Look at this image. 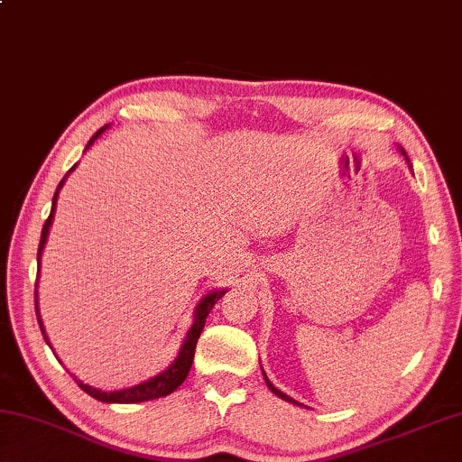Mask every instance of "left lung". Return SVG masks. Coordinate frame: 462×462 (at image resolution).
Returning <instances> with one entry per match:
<instances>
[{"mask_svg": "<svg viewBox=\"0 0 462 462\" xmlns=\"http://www.w3.org/2000/svg\"><path fill=\"white\" fill-rule=\"evenodd\" d=\"M401 152H402V150H401ZM402 156H405V160H407V162H409V158H407V153H405V152H402ZM263 376H265V383H267V386H269V391H271V393H273V394H277V397H280V399H283V401L296 402L294 399H291V397H288V394H283L282 391H277V389H275V386L269 383V378H267V374H265V372H263ZM296 405H300V402H296Z\"/></svg>", "mask_w": 462, "mask_h": 462, "instance_id": "obj_1", "label": "left lung"}]
</instances>
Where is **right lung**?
<instances>
[{
    "label": "right lung",
    "mask_w": 462,
    "mask_h": 462,
    "mask_svg": "<svg viewBox=\"0 0 462 462\" xmlns=\"http://www.w3.org/2000/svg\"><path fill=\"white\" fill-rule=\"evenodd\" d=\"M106 127H108V125L98 129L97 134L92 135V139H90V142H88V145H86V150L90 148L94 139H97ZM73 168H76V166H71L69 172L73 171ZM69 172H68V174H69ZM68 174H65V177H68ZM65 177L61 179L60 187H57V191H55V195H53V205H51V214H49V217H47L45 226H42L41 243H39V254H36V259H39V265H41V253H42V248H45L47 236H49V228H51V224H53L57 195H60V189L63 187ZM224 294H226V290H216V291H211V294L205 296L199 304H197L193 325H191V328H189V333H187V337H185V343H182V347H180V351H179L177 360H174L171 365H168V368H166L164 372H160V374L152 376L150 380H145V383H139V384H135V386H131V389H123V391L105 393V391H100V389H94V386H90V384H84L82 380H78V386H79V389H82L84 393L90 394V397H94L97 401H102V402H143V401H152V399L166 397V394L174 393L182 383H185L189 370H191V364H193V357H195V347H197V339H199V335H201L203 327H205V319H208L209 310L214 309L217 300L222 298ZM34 306H36V319H39L41 331H42V335H45V341L49 343V337H47V333H45V327H42V320H41V314H39V302H36V291H34ZM49 347H51V343H49ZM53 354H55V351H53Z\"/></svg>",
    "instance_id": "add662e5"
}]
</instances>
